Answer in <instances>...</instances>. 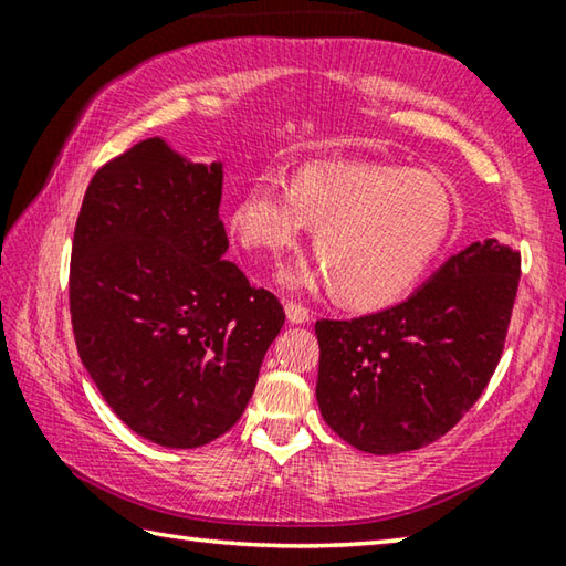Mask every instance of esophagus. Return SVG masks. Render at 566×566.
Instances as JSON below:
<instances>
[{"label":"esophagus","mask_w":566,"mask_h":566,"mask_svg":"<svg viewBox=\"0 0 566 566\" xmlns=\"http://www.w3.org/2000/svg\"><path fill=\"white\" fill-rule=\"evenodd\" d=\"M284 312H286V319H290L292 324H304V322H310V310H306L304 304L286 302V304H284Z\"/></svg>","instance_id":"obj_1"}]
</instances>
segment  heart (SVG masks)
<instances>
[{
	"label": "heart",
	"mask_w": 566,
	"mask_h": 566,
	"mask_svg": "<svg viewBox=\"0 0 566 566\" xmlns=\"http://www.w3.org/2000/svg\"><path fill=\"white\" fill-rule=\"evenodd\" d=\"M306 224L317 227L319 266L296 264L282 272L292 290L334 286L354 310H385L415 290L442 252L454 227L449 189L427 171L310 161L292 185L260 175L232 207L229 229L249 252L280 256L300 242Z\"/></svg>",
	"instance_id": "obj_1"
}]
</instances>
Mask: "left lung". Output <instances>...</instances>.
<instances>
[{"mask_svg": "<svg viewBox=\"0 0 566 566\" xmlns=\"http://www.w3.org/2000/svg\"><path fill=\"white\" fill-rule=\"evenodd\" d=\"M520 286V252L484 239L397 306L319 319L317 401L344 442L401 454L444 437L490 385Z\"/></svg>", "mask_w": 566, "mask_h": 566, "instance_id": "1", "label": "left lung"}]
</instances>
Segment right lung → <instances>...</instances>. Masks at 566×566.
I'll list each match as a JSON object with an SVG mask.
<instances>
[{
    "label": "right lung",
    "mask_w": 566,
    "mask_h": 566,
    "mask_svg": "<svg viewBox=\"0 0 566 566\" xmlns=\"http://www.w3.org/2000/svg\"><path fill=\"white\" fill-rule=\"evenodd\" d=\"M222 181V161L151 137L92 177L74 227L80 359L114 415L169 449L237 424L284 324L280 300L224 260Z\"/></svg>",
    "instance_id": "right-lung-1"
}]
</instances>
